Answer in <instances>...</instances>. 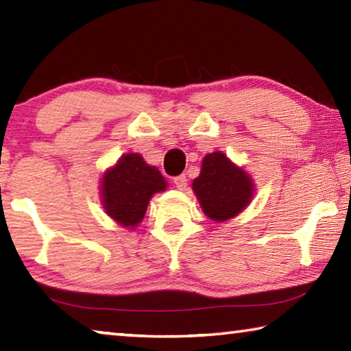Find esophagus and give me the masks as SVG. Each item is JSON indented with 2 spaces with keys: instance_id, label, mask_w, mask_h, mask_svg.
<instances>
[{
  "instance_id": "esophagus-1",
  "label": "esophagus",
  "mask_w": 351,
  "mask_h": 351,
  "mask_svg": "<svg viewBox=\"0 0 351 351\" xmlns=\"http://www.w3.org/2000/svg\"><path fill=\"white\" fill-rule=\"evenodd\" d=\"M173 182H175V186H176V189H180V190H184V189H186V186H187V176H186V175H180V176H175V178H173Z\"/></svg>"
}]
</instances>
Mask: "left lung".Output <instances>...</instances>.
Masks as SVG:
<instances>
[{"label": "left lung", "mask_w": 351, "mask_h": 351, "mask_svg": "<svg viewBox=\"0 0 351 351\" xmlns=\"http://www.w3.org/2000/svg\"><path fill=\"white\" fill-rule=\"evenodd\" d=\"M192 186L204 213L215 221H226L240 213L254 193L251 178L219 152L203 159L201 173Z\"/></svg>", "instance_id": "obj_1"}]
</instances>
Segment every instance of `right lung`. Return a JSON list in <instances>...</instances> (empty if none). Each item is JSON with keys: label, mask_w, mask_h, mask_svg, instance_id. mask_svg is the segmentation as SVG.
I'll return each instance as SVG.
<instances>
[{"label": "right lung", "mask_w": 351, "mask_h": 351, "mask_svg": "<svg viewBox=\"0 0 351 351\" xmlns=\"http://www.w3.org/2000/svg\"><path fill=\"white\" fill-rule=\"evenodd\" d=\"M165 180L141 154H123L102 181V203L106 213L125 228H134L145 215L153 193L162 192Z\"/></svg>", "instance_id": "obj_1"}]
</instances>
